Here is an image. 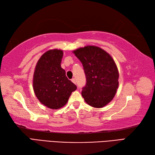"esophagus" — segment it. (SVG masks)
Segmentation results:
<instances>
[{
    "label": "esophagus",
    "mask_w": 155,
    "mask_h": 155,
    "mask_svg": "<svg viewBox=\"0 0 155 155\" xmlns=\"http://www.w3.org/2000/svg\"><path fill=\"white\" fill-rule=\"evenodd\" d=\"M71 81H72V83H73L74 84H76V80H75V78H72Z\"/></svg>",
    "instance_id": "34e87169"
}]
</instances>
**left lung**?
<instances>
[{
    "mask_svg": "<svg viewBox=\"0 0 155 155\" xmlns=\"http://www.w3.org/2000/svg\"><path fill=\"white\" fill-rule=\"evenodd\" d=\"M83 66L86 84L81 94L85 102L101 108L112 101L118 87V72L114 60L103 49L87 46L74 51Z\"/></svg>",
    "mask_w": 155,
    "mask_h": 155,
    "instance_id": "left-lung-1",
    "label": "left lung"
}]
</instances>
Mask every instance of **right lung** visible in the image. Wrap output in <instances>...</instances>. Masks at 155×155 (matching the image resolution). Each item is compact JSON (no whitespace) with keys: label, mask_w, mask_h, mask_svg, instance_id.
Returning <instances> with one entry per match:
<instances>
[{"label":"right lung","mask_w":155,"mask_h":155,"mask_svg":"<svg viewBox=\"0 0 155 155\" xmlns=\"http://www.w3.org/2000/svg\"><path fill=\"white\" fill-rule=\"evenodd\" d=\"M63 52L54 49L42 55L36 66L33 87L35 95L42 104L58 109L67 103L77 86L68 79L61 67Z\"/></svg>","instance_id":"obj_1"}]
</instances>
